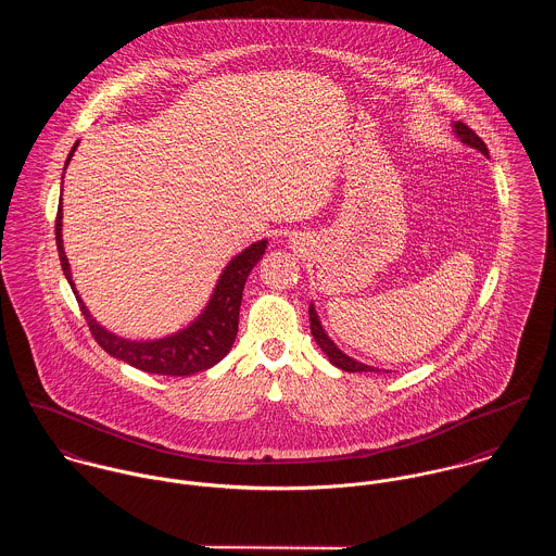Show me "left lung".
Wrapping results in <instances>:
<instances>
[{
	"instance_id": "1",
	"label": "left lung",
	"mask_w": 556,
	"mask_h": 556,
	"mask_svg": "<svg viewBox=\"0 0 556 556\" xmlns=\"http://www.w3.org/2000/svg\"><path fill=\"white\" fill-rule=\"evenodd\" d=\"M454 130H456V135H458V139L463 141V143H467L469 148H476L479 150L483 156H488V148H485V143L477 137L476 132L467 126V124H463V122H456L454 124ZM311 331H313V336H315V340H317L318 346H320V351L329 357V362L336 366V368H340V370H344V372H377L379 368H372V366H366V364H362V362H355L353 357H349V355H344L329 338H327V333L323 331V327H320V320H318L317 313H315V306L311 304Z\"/></svg>"
}]
</instances>
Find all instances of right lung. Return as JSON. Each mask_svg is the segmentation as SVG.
I'll use <instances>...</instances> for the list:
<instances>
[{
    "label": "right lung",
    "instance_id": "add662e5",
    "mask_svg": "<svg viewBox=\"0 0 556 556\" xmlns=\"http://www.w3.org/2000/svg\"><path fill=\"white\" fill-rule=\"evenodd\" d=\"M79 141L73 146L66 164L73 159ZM55 241H58V252L62 261V269L73 287V293L77 295L80 313L87 320V327L93 336V340L113 357L152 375H168V377H188L201 370L212 368L218 364L233 346L236 336H238L239 306H241V293L248 274L252 267L258 263L263 256L267 241H256L248 245L241 254H238L227 269L223 271L214 295L203 311V315L197 318L190 327L168 336L160 338L152 342H132L124 340L104 327L96 323V318L89 315L85 304L80 302L79 293L75 291L73 276H71V265L64 252V241H62V203L58 207V218H55Z\"/></svg>",
    "mask_w": 556,
    "mask_h": 556
}]
</instances>
